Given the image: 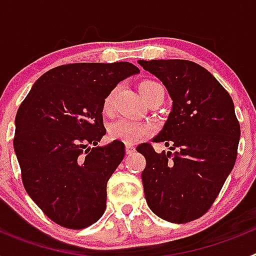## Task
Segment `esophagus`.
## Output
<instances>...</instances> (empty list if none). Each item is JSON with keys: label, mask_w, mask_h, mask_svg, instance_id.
<instances>
[{"label": "esophagus", "mask_w": 256, "mask_h": 256, "mask_svg": "<svg viewBox=\"0 0 256 256\" xmlns=\"http://www.w3.org/2000/svg\"><path fill=\"white\" fill-rule=\"evenodd\" d=\"M126 154H128V155H130V154L134 152L136 148H134V146H133V144H126Z\"/></svg>", "instance_id": "34e87169"}]
</instances>
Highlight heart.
Instances as JSON below:
<instances>
[{
    "instance_id": "b5f03b06",
    "label": "heart",
    "mask_w": 256,
    "mask_h": 256,
    "mask_svg": "<svg viewBox=\"0 0 256 256\" xmlns=\"http://www.w3.org/2000/svg\"><path fill=\"white\" fill-rule=\"evenodd\" d=\"M159 87H162V86L159 83L154 82V80H144V82L138 84V91L144 100L148 101ZM115 92H116V88L108 92L105 98H104L102 110L105 114H112V112ZM150 133V126L144 123H140V122L130 120V119H119V120L114 122L108 126V134H110L112 140L122 141L128 144L141 141L142 138L148 137Z\"/></svg>"
}]
</instances>
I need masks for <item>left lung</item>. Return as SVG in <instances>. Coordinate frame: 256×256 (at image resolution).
I'll use <instances>...</instances> for the list:
<instances>
[{
	"instance_id": "obj_1",
	"label": "left lung",
	"mask_w": 256,
	"mask_h": 256,
	"mask_svg": "<svg viewBox=\"0 0 256 256\" xmlns=\"http://www.w3.org/2000/svg\"><path fill=\"white\" fill-rule=\"evenodd\" d=\"M160 79L173 100L172 112L154 142L174 150L158 154L138 144L144 156V198L156 216L188 223L210 209L237 159L240 123L234 101L205 68L188 60H140Z\"/></svg>"
}]
</instances>
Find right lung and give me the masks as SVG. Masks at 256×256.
Wrapping results in <instances>:
<instances>
[{
	"instance_id": "obj_1",
	"label": "right lung",
	"mask_w": 256,
	"mask_h": 256,
	"mask_svg": "<svg viewBox=\"0 0 256 256\" xmlns=\"http://www.w3.org/2000/svg\"><path fill=\"white\" fill-rule=\"evenodd\" d=\"M120 62H76L48 70L33 84L15 118L14 150L24 188L58 226L82 230L106 209V184L126 155L122 141L96 146L106 133L102 102L126 76Z\"/></svg>"
}]
</instances>
